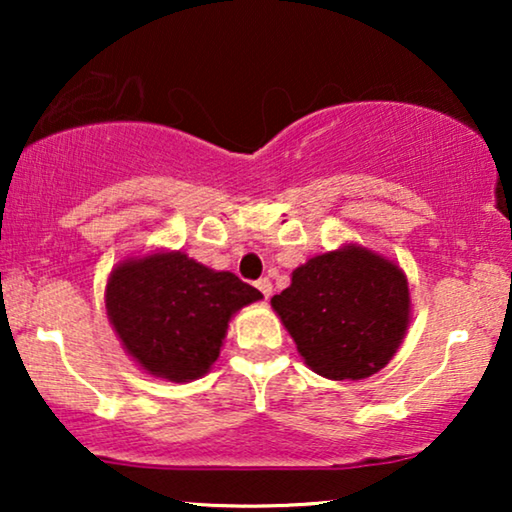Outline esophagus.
Segmentation results:
<instances>
[{
	"mask_svg": "<svg viewBox=\"0 0 512 512\" xmlns=\"http://www.w3.org/2000/svg\"><path fill=\"white\" fill-rule=\"evenodd\" d=\"M256 289L261 291L265 298H270V296H272V282H270L268 277H261V279H258V282H256Z\"/></svg>",
	"mask_w": 512,
	"mask_h": 512,
	"instance_id": "1",
	"label": "esophagus"
}]
</instances>
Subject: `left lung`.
<instances>
[{"label":"left lung","instance_id":"1","mask_svg":"<svg viewBox=\"0 0 512 512\" xmlns=\"http://www.w3.org/2000/svg\"><path fill=\"white\" fill-rule=\"evenodd\" d=\"M270 303L307 366L328 380L375 375L410 324L403 270L359 244L310 258Z\"/></svg>","mask_w":512,"mask_h":512}]
</instances>
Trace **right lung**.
<instances>
[{
  "label": "right lung",
  "instance_id": "right-lung-1",
  "mask_svg": "<svg viewBox=\"0 0 512 512\" xmlns=\"http://www.w3.org/2000/svg\"><path fill=\"white\" fill-rule=\"evenodd\" d=\"M263 293L233 272L181 251L125 258L107 282V317L139 368L170 382L198 380L219 359L228 321Z\"/></svg>",
  "mask_w": 512,
  "mask_h": 512
}]
</instances>
